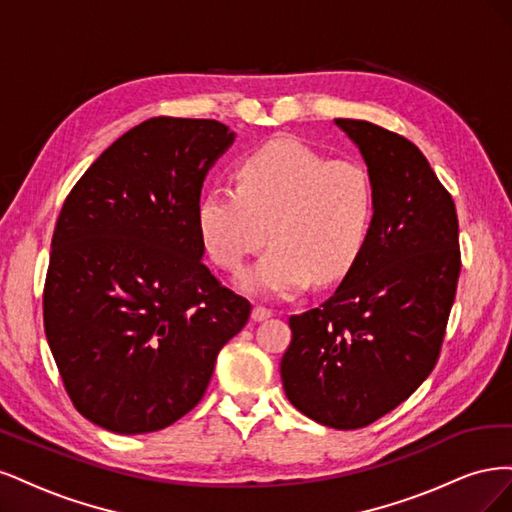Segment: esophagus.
I'll use <instances>...</instances> for the list:
<instances>
[{
	"instance_id": "1",
	"label": "esophagus",
	"mask_w": 512,
	"mask_h": 512,
	"mask_svg": "<svg viewBox=\"0 0 512 512\" xmlns=\"http://www.w3.org/2000/svg\"><path fill=\"white\" fill-rule=\"evenodd\" d=\"M273 316V309H269V307H265V305H256L254 309H252V320L254 322H262V320H267V318H271Z\"/></svg>"
}]
</instances>
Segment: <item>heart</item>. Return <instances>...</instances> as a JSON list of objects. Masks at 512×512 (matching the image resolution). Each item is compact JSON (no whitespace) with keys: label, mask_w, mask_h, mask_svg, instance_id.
Instances as JSON below:
<instances>
[{"label":"heart","mask_w":512,"mask_h":512,"mask_svg":"<svg viewBox=\"0 0 512 512\" xmlns=\"http://www.w3.org/2000/svg\"><path fill=\"white\" fill-rule=\"evenodd\" d=\"M376 215L367 168L329 160L297 138L247 153L237 188L218 183L198 205V232L218 267L239 271L265 243L271 247L239 286L262 297H292L307 284H333L356 265Z\"/></svg>","instance_id":"1"}]
</instances>
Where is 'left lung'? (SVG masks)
<instances>
[{
  "instance_id": "8db88e82",
  "label": "left lung",
  "mask_w": 512,
  "mask_h": 512,
  "mask_svg": "<svg viewBox=\"0 0 512 512\" xmlns=\"http://www.w3.org/2000/svg\"><path fill=\"white\" fill-rule=\"evenodd\" d=\"M374 183L369 241L320 307L290 316L282 356L290 404L333 429H359L406 401L436 365L461 271L451 194L408 138L335 119Z\"/></svg>"
}]
</instances>
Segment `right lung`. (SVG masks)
I'll use <instances>...</instances> for the list:
<instances>
[{
    "instance_id": "1",
    "label": "right lung",
    "mask_w": 512,
    "mask_h": 512,
    "mask_svg": "<svg viewBox=\"0 0 512 512\" xmlns=\"http://www.w3.org/2000/svg\"><path fill=\"white\" fill-rule=\"evenodd\" d=\"M232 141L215 119H147L61 207L44 333L74 408L102 429L136 436L179 421L250 318V301L205 267L196 220L203 181Z\"/></svg>"
}]
</instances>
